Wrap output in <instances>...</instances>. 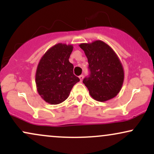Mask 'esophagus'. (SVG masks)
Here are the masks:
<instances>
[{
	"label": "esophagus",
	"instance_id": "1",
	"mask_svg": "<svg viewBox=\"0 0 154 154\" xmlns=\"http://www.w3.org/2000/svg\"><path fill=\"white\" fill-rule=\"evenodd\" d=\"M79 80H80V82H82V79H83V75L79 76Z\"/></svg>",
	"mask_w": 154,
	"mask_h": 154
}]
</instances>
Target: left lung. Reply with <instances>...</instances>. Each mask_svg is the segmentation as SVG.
<instances>
[{
    "mask_svg": "<svg viewBox=\"0 0 154 154\" xmlns=\"http://www.w3.org/2000/svg\"><path fill=\"white\" fill-rule=\"evenodd\" d=\"M87 56L91 76L83 83L97 101L104 102L116 97L121 91L125 79L119 58L111 48L102 40L79 45Z\"/></svg>",
    "mask_w": 154,
    "mask_h": 154,
    "instance_id": "8db88e82",
    "label": "left lung"
}]
</instances>
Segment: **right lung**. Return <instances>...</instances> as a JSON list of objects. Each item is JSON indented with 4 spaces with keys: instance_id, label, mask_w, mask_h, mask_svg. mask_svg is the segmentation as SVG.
I'll list each match as a JSON object with an SVG mask.
<instances>
[{
    "instance_id": "1",
    "label": "right lung",
    "mask_w": 154,
    "mask_h": 154,
    "mask_svg": "<svg viewBox=\"0 0 154 154\" xmlns=\"http://www.w3.org/2000/svg\"><path fill=\"white\" fill-rule=\"evenodd\" d=\"M73 51L72 44L58 43L48 50L37 67V91L51 105L64 101L79 79L73 74L74 66L69 61Z\"/></svg>"
}]
</instances>
